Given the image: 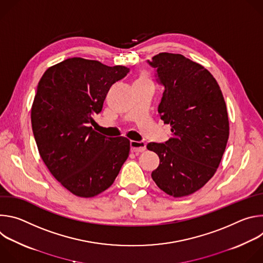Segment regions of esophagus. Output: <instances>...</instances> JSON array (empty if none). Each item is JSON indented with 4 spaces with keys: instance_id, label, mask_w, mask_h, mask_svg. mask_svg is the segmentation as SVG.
<instances>
[{
    "instance_id": "34e87169",
    "label": "esophagus",
    "mask_w": 263,
    "mask_h": 263,
    "mask_svg": "<svg viewBox=\"0 0 263 263\" xmlns=\"http://www.w3.org/2000/svg\"><path fill=\"white\" fill-rule=\"evenodd\" d=\"M130 146H131V152L132 153H141L145 149V143L141 141H130Z\"/></svg>"
}]
</instances>
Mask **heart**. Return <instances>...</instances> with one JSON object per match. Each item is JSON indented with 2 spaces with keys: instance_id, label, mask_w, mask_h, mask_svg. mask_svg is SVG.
I'll return each instance as SVG.
<instances>
[{
  "instance_id": "obj_1",
  "label": "heart",
  "mask_w": 263,
  "mask_h": 263,
  "mask_svg": "<svg viewBox=\"0 0 263 263\" xmlns=\"http://www.w3.org/2000/svg\"><path fill=\"white\" fill-rule=\"evenodd\" d=\"M137 81H149V79H148V76H147V74L146 73H142L141 74V76L137 79Z\"/></svg>"
}]
</instances>
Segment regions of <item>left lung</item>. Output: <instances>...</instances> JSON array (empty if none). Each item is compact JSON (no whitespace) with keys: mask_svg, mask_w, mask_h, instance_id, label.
<instances>
[{"mask_svg":"<svg viewBox=\"0 0 263 263\" xmlns=\"http://www.w3.org/2000/svg\"><path fill=\"white\" fill-rule=\"evenodd\" d=\"M147 62L157 68L158 81L164 86L158 112L173 135L165 143L146 145L160 159L152 179L168 196H189L213 177L226 149V103L203 65L172 53H159Z\"/></svg>","mask_w":263,"mask_h":263,"instance_id":"8db88e82","label":"left lung"}]
</instances>
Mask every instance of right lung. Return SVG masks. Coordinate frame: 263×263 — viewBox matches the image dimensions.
<instances>
[{
	"label": "right lung",
	"instance_id": "add662e5",
	"mask_svg": "<svg viewBox=\"0 0 263 263\" xmlns=\"http://www.w3.org/2000/svg\"><path fill=\"white\" fill-rule=\"evenodd\" d=\"M128 71L73 57L49 67L37 85L31 123L40 155L74 196L91 198L109 189L129 156L127 138H106L90 127L110 87Z\"/></svg>",
	"mask_w": 263,
	"mask_h": 263
}]
</instances>
